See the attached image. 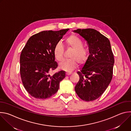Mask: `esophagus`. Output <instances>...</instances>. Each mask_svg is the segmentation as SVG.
I'll use <instances>...</instances> for the list:
<instances>
[{
    "label": "esophagus",
    "instance_id": "1",
    "mask_svg": "<svg viewBox=\"0 0 131 131\" xmlns=\"http://www.w3.org/2000/svg\"><path fill=\"white\" fill-rule=\"evenodd\" d=\"M71 74V72H66V74L67 76H68V75H70V74Z\"/></svg>",
    "mask_w": 131,
    "mask_h": 131
}]
</instances>
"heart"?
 I'll return each instance as SVG.
<instances>
[{
	"label": "heart",
	"instance_id": "obj_1",
	"mask_svg": "<svg viewBox=\"0 0 131 131\" xmlns=\"http://www.w3.org/2000/svg\"><path fill=\"white\" fill-rule=\"evenodd\" d=\"M66 45L68 48L72 49L69 54V59L63 61L59 65V68L66 71H70L75 68L78 63L84 64L87 59V52L83 48L82 40L75 35H71L65 39ZM64 47L60 42L55 45L53 53L55 59L61 62L64 58Z\"/></svg>",
	"mask_w": 131,
	"mask_h": 131
}]
</instances>
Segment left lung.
<instances>
[{"label":"left lung","instance_id":"1","mask_svg":"<svg viewBox=\"0 0 131 131\" xmlns=\"http://www.w3.org/2000/svg\"><path fill=\"white\" fill-rule=\"evenodd\" d=\"M86 41L90 55L77 73L79 80L74 90L82 100L90 102L101 96L110 83L113 74L114 57L109 39L92 28L77 29Z\"/></svg>","mask_w":131,"mask_h":131}]
</instances>
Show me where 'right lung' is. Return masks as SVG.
Returning a JSON list of instances; mask_svg holds the SVG:
<instances>
[{"label": "right lung", "instance_id": "right-lung-1", "mask_svg": "<svg viewBox=\"0 0 131 131\" xmlns=\"http://www.w3.org/2000/svg\"><path fill=\"white\" fill-rule=\"evenodd\" d=\"M69 29L42 31L30 37L20 56V74L27 92L37 99H46L57 93L65 77L61 70L50 75L58 67L53 49Z\"/></svg>", "mask_w": 131, "mask_h": 131}]
</instances>
